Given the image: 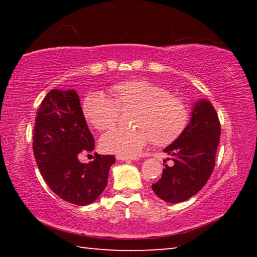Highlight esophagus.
Returning <instances> with one entry per match:
<instances>
[{"instance_id":"34e87169","label":"esophagus","mask_w":257,"mask_h":257,"mask_svg":"<svg viewBox=\"0 0 257 257\" xmlns=\"http://www.w3.org/2000/svg\"><path fill=\"white\" fill-rule=\"evenodd\" d=\"M116 159L120 160V161H134L136 160V158H129V156H121V155H118L116 156Z\"/></svg>"}]
</instances>
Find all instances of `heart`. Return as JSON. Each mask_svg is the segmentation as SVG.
Instances as JSON below:
<instances>
[{"instance_id": "1", "label": "heart", "mask_w": 257, "mask_h": 257, "mask_svg": "<svg viewBox=\"0 0 257 257\" xmlns=\"http://www.w3.org/2000/svg\"><path fill=\"white\" fill-rule=\"evenodd\" d=\"M111 98L94 92L82 101L85 119L97 130H106L118 121L120 110H134L132 128H114L103 135L99 147L105 153L135 156L152 141L155 146L175 143L190 121L185 98L145 79L120 81L108 89Z\"/></svg>"}]
</instances>
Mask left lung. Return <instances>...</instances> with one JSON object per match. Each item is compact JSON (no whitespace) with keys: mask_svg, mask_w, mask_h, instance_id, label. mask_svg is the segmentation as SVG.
<instances>
[{"mask_svg":"<svg viewBox=\"0 0 257 257\" xmlns=\"http://www.w3.org/2000/svg\"><path fill=\"white\" fill-rule=\"evenodd\" d=\"M220 135L215 108L206 99L197 102L185 133L164 150L175 164L164 165L161 179L152 185L154 193L169 203L184 202L196 195L215 167Z\"/></svg>","mask_w":257,"mask_h":257,"instance_id":"8db88e82","label":"left lung"}]
</instances>
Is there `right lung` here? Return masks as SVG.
I'll return each mask as SVG.
<instances>
[{"label":"right lung","mask_w":257,"mask_h":257,"mask_svg":"<svg viewBox=\"0 0 257 257\" xmlns=\"http://www.w3.org/2000/svg\"><path fill=\"white\" fill-rule=\"evenodd\" d=\"M33 135L37 167L53 193L80 206L96 201L115 158L95 153L92 162H79V153L93 152L95 141L75 90L47 93L37 110Z\"/></svg>","instance_id":"add662e5"}]
</instances>
